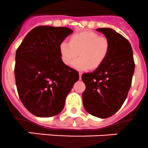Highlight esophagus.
I'll return each mask as SVG.
<instances>
[{"label":"esophagus","mask_w":148,"mask_h":148,"mask_svg":"<svg viewBox=\"0 0 148 148\" xmlns=\"http://www.w3.org/2000/svg\"><path fill=\"white\" fill-rule=\"evenodd\" d=\"M81 76H82V73L79 72V77H80V79H81Z\"/></svg>","instance_id":"obj_1"}]
</instances>
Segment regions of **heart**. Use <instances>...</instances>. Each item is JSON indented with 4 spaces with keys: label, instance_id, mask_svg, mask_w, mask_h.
<instances>
[{
    "label": "heart",
    "instance_id": "heart-1",
    "mask_svg": "<svg viewBox=\"0 0 148 148\" xmlns=\"http://www.w3.org/2000/svg\"><path fill=\"white\" fill-rule=\"evenodd\" d=\"M109 51V42L106 37L99 36L91 31L76 33L70 39V42L63 41L59 45V53L62 62L72 66L77 70L96 69L101 65Z\"/></svg>",
    "mask_w": 148,
    "mask_h": 148
}]
</instances>
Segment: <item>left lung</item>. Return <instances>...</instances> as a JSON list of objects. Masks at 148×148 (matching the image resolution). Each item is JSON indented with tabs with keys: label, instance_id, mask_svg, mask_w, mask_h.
<instances>
[{
	"label": "left lung",
	"instance_id": "8db88e82",
	"mask_svg": "<svg viewBox=\"0 0 148 148\" xmlns=\"http://www.w3.org/2000/svg\"><path fill=\"white\" fill-rule=\"evenodd\" d=\"M109 40V51L105 61L91 73L82 74L86 85L83 104L86 111L106 119L116 113L124 103L132 85L134 62L131 44L110 28H99Z\"/></svg>",
	"mask_w": 148,
	"mask_h": 148
}]
</instances>
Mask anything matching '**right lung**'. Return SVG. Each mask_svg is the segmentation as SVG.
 <instances>
[{
  "label": "right lung",
  "instance_id": "right-lung-1",
  "mask_svg": "<svg viewBox=\"0 0 148 148\" xmlns=\"http://www.w3.org/2000/svg\"><path fill=\"white\" fill-rule=\"evenodd\" d=\"M67 27L40 26L26 35L16 51V85L24 106L34 116L51 117L62 111L79 79L62 62L59 45L71 34Z\"/></svg>",
  "mask_w": 148,
  "mask_h": 148
}]
</instances>
